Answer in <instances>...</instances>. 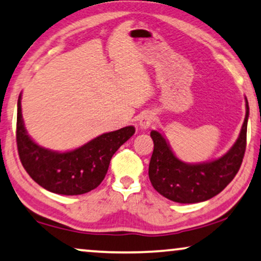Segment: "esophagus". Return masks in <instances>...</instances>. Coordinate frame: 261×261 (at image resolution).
Instances as JSON below:
<instances>
[{"instance_id":"34e87169","label":"esophagus","mask_w":261,"mask_h":261,"mask_svg":"<svg viewBox=\"0 0 261 261\" xmlns=\"http://www.w3.org/2000/svg\"><path fill=\"white\" fill-rule=\"evenodd\" d=\"M156 120V115L152 111H145L139 119V126L141 129L146 130Z\"/></svg>"}]
</instances>
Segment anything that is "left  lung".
Returning a JSON list of instances; mask_svg holds the SVG:
<instances>
[{
    "label": "left lung",
    "instance_id": "1",
    "mask_svg": "<svg viewBox=\"0 0 261 261\" xmlns=\"http://www.w3.org/2000/svg\"><path fill=\"white\" fill-rule=\"evenodd\" d=\"M249 115L246 99V117L236 144L220 159L212 162L188 164L171 151L167 139L151 131L153 152L149 164V178L153 188L167 199L178 203H196L221 193L236 177L246 150Z\"/></svg>",
    "mask_w": 261,
    "mask_h": 261
}]
</instances>
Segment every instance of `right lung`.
<instances>
[{
    "label": "right lung",
    "mask_w": 261,
    "mask_h": 261,
    "mask_svg": "<svg viewBox=\"0 0 261 261\" xmlns=\"http://www.w3.org/2000/svg\"><path fill=\"white\" fill-rule=\"evenodd\" d=\"M134 134V126H125L98 136L72 151H52L29 137L22 119L21 94L17 100L16 144L22 166L39 186L56 194L82 195L97 188L113 153Z\"/></svg>",
    "instance_id": "add662e5"
}]
</instances>
